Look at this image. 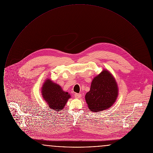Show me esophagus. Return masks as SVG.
I'll return each mask as SVG.
<instances>
[{
    "instance_id": "1",
    "label": "esophagus",
    "mask_w": 153,
    "mask_h": 153,
    "mask_svg": "<svg viewBox=\"0 0 153 153\" xmlns=\"http://www.w3.org/2000/svg\"><path fill=\"white\" fill-rule=\"evenodd\" d=\"M74 97L76 99H80L81 97V94H76L74 95Z\"/></svg>"
}]
</instances>
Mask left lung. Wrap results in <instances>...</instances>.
Returning <instances> with one entry per match:
<instances>
[{
  "instance_id": "1",
  "label": "left lung",
  "mask_w": 153,
  "mask_h": 153,
  "mask_svg": "<svg viewBox=\"0 0 153 153\" xmlns=\"http://www.w3.org/2000/svg\"><path fill=\"white\" fill-rule=\"evenodd\" d=\"M119 89L114 76L107 69H103L92 81L90 91L85 95L89 109L93 112L108 109L115 102Z\"/></svg>"
}]
</instances>
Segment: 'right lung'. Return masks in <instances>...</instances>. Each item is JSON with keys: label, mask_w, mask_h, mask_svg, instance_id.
Masks as SVG:
<instances>
[{"label": "right lung", "mask_w": 153, "mask_h": 153, "mask_svg": "<svg viewBox=\"0 0 153 153\" xmlns=\"http://www.w3.org/2000/svg\"><path fill=\"white\" fill-rule=\"evenodd\" d=\"M41 94L49 108L57 111L56 112L62 110L71 97L68 92L64 91L60 85L53 82L51 79H46L45 81L41 88Z\"/></svg>", "instance_id": "1"}]
</instances>
